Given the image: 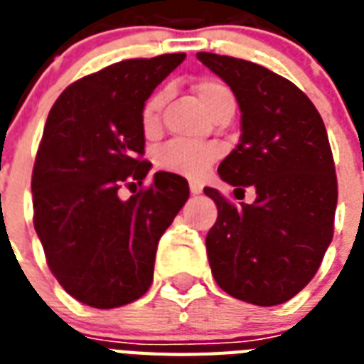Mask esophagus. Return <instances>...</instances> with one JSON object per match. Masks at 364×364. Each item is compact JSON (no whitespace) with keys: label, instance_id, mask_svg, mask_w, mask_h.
Instances as JSON below:
<instances>
[{"label":"esophagus","instance_id":"34e87169","mask_svg":"<svg viewBox=\"0 0 364 364\" xmlns=\"http://www.w3.org/2000/svg\"><path fill=\"white\" fill-rule=\"evenodd\" d=\"M191 193L193 194H200L202 193V185L196 181H191Z\"/></svg>","mask_w":364,"mask_h":364}]
</instances>
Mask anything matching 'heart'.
I'll return each mask as SVG.
<instances>
[{
  "label": "heart",
  "instance_id": "obj_1",
  "mask_svg": "<svg viewBox=\"0 0 364 364\" xmlns=\"http://www.w3.org/2000/svg\"><path fill=\"white\" fill-rule=\"evenodd\" d=\"M194 94L198 98L202 109L211 115L223 105H234L232 92L225 85L217 81H200L194 87ZM162 105V96L154 94L145 102L141 111L143 130L151 132L159 124V111ZM219 156V151L213 145L208 143H193L183 141V139H173L166 143L154 154V162L160 170L177 173V176L191 177V179H200L210 171L211 164Z\"/></svg>",
  "mask_w": 364,
  "mask_h": 364
}]
</instances>
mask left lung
I'll use <instances>...</instances> for the list:
<instances>
[{
	"instance_id": "1",
	"label": "left lung",
	"mask_w": 364,
	"mask_h": 364,
	"mask_svg": "<svg viewBox=\"0 0 364 364\" xmlns=\"http://www.w3.org/2000/svg\"><path fill=\"white\" fill-rule=\"evenodd\" d=\"M227 82L242 113L236 149L219 176L253 204H228L205 187L217 221L205 236L211 274L230 296L257 306L287 302L310 283L333 240L338 185L327 130L300 88L247 60L198 53Z\"/></svg>"
}]
</instances>
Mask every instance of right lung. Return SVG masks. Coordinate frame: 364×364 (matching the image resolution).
Here are the masks:
<instances>
[{
    "label": "right lung",
    "instance_id": "add662e5",
    "mask_svg": "<svg viewBox=\"0 0 364 364\" xmlns=\"http://www.w3.org/2000/svg\"><path fill=\"white\" fill-rule=\"evenodd\" d=\"M187 54L117 62L70 85L54 102L37 151L33 225L54 277L82 304H130L153 283L160 236L188 200L185 177L151 164L141 111Z\"/></svg>",
    "mask_w": 364,
    "mask_h": 364
}]
</instances>
